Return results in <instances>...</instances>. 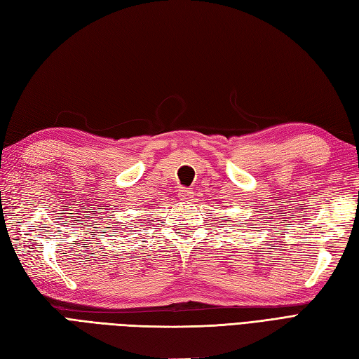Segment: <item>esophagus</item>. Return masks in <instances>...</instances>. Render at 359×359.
I'll use <instances>...</instances> for the list:
<instances>
[{
    "label": "esophagus",
    "instance_id": "obj_1",
    "mask_svg": "<svg viewBox=\"0 0 359 359\" xmlns=\"http://www.w3.org/2000/svg\"><path fill=\"white\" fill-rule=\"evenodd\" d=\"M178 196H180V199H182V201H190V198H194V190L182 187V189H180Z\"/></svg>",
    "mask_w": 359,
    "mask_h": 359
}]
</instances>
